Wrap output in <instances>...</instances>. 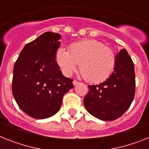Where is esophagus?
<instances>
[{
  "instance_id": "obj_1",
  "label": "esophagus",
  "mask_w": 149,
  "mask_h": 149,
  "mask_svg": "<svg viewBox=\"0 0 149 149\" xmlns=\"http://www.w3.org/2000/svg\"><path fill=\"white\" fill-rule=\"evenodd\" d=\"M72 84H73V85H74V86H77V85H78V84H79V82L77 81V80H73V82H72Z\"/></svg>"
}]
</instances>
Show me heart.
Wrapping results in <instances>:
<instances>
[{
	"label": "heart",
	"instance_id": "1",
	"mask_svg": "<svg viewBox=\"0 0 149 149\" xmlns=\"http://www.w3.org/2000/svg\"><path fill=\"white\" fill-rule=\"evenodd\" d=\"M56 60L65 76H71L79 64V70L84 79L90 83L106 80L115 66L116 56L111 48L96 40L75 42L70 46V52L58 48Z\"/></svg>",
	"mask_w": 149,
	"mask_h": 149
}]
</instances>
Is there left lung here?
Masks as SVG:
<instances>
[{"label":"left lung","instance_id":"1","mask_svg":"<svg viewBox=\"0 0 149 149\" xmlns=\"http://www.w3.org/2000/svg\"><path fill=\"white\" fill-rule=\"evenodd\" d=\"M88 86L84 104L91 115L101 120L120 118L131 106L135 93L134 63L127 50L118 52L113 72L105 81Z\"/></svg>","mask_w":149,"mask_h":149}]
</instances>
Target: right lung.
I'll return each mask as SVG.
<instances>
[{
    "instance_id": "add662e5",
    "label": "right lung",
    "mask_w": 149,
    "mask_h": 149,
    "mask_svg": "<svg viewBox=\"0 0 149 149\" xmlns=\"http://www.w3.org/2000/svg\"><path fill=\"white\" fill-rule=\"evenodd\" d=\"M61 36L47 31L24 45L13 70L12 93L18 107L31 118L56 114L63 97L73 87L56 60Z\"/></svg>"
}]
</instances>
